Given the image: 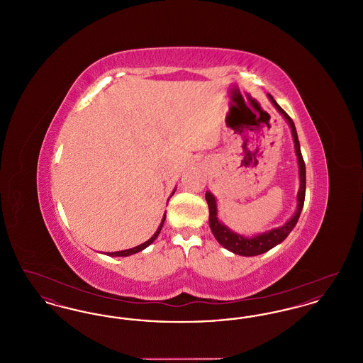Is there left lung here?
Returning a JSON list of instances; mask_svg holds the SVG:
<instances>
[{"instance_id": "obj_1", "label": "left lung", "mask_w": 363, "mask_h": 363, "mask_svg": "<svg viewBox=\"0 0 363 363\" xmlns=\"http://www.w3.org/2000/svg\"><path fill=\"white\" fill-rule=\"evenodd\" d=\"M269 101L277 108V111L284 117V120L289 122L290 128H291V133H293L294 147H295V154L298 157V167H299V190H298V196H296V211L294 212L291 219L277 228H272L267 233H262L259 235H253V237H243L241 234L230 230L227 225H223L219 219H218V208H216V199L215 196L207 191L206 193V200H207L208 208H209V227L212 234L215 235L216 241L219 242L223 247L227 250L240 255V256H259L268 250H271L274 246L279 245L280 242L284 241L287 238V235L293 231L294 227L296 225L299 215L302 212L303 203H305V191H306V169H305V162L301 154V147H299V140L296 135V129L294 125L293 120L290 118V116L277 104V101L274 99V96L271 94H268Z\"/></svg>"}]
</instances>
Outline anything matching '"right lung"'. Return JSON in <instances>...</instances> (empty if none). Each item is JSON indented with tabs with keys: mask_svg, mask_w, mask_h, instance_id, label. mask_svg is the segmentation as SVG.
I'll return each instance as SVG.
<instances>
[{
	"mask_svg": "<svg viewBox=\"0 0 363 363\" xmlns=\"http://www.w3.org/2000/svg\"><path fill=\"white\" fill-rule=\"evenodd\" d=\"M175 191V189H174ZM172 193V196L174 194ZM164 220H166V213L163 215V219H162V223L160 225L157 227V230H156L155 234L148 240V241L144 242V243H141V245H138L136 247H132V249H126V250H121V252H108L107 253V256H111V257H126V256H132V255H135V253H138V252H141V250H144L147 246H150L152 242L155 241L156 237L159 235V233H160V230H162V227H163V223H164Z\"/></svg>",
	"mask_w": 363,
	"mask_h": 363,
	"instance_id": "right-lung-1",
	"label": "right lung"
}]
</instances>
